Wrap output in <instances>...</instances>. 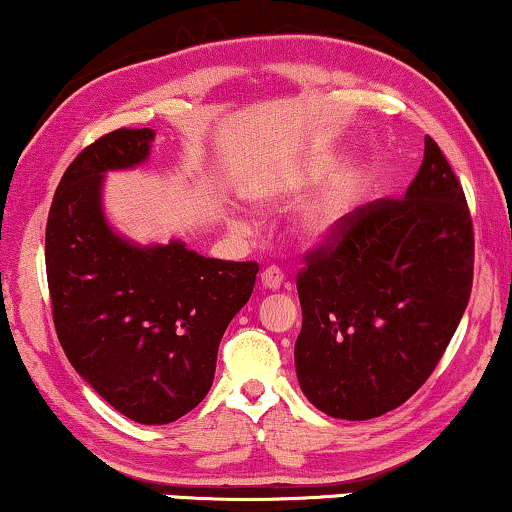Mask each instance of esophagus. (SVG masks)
Masks as SVG:
<instances>
[{"instance_id": "34e87169", "label": "esophagus", "mask_w": 512, "mask_h": 512, "mask_svg": "<svg viewBox=\"0 0 512 512\" xmlns=\"http://www.w3.org/2000/svg\"><path fill=\"white\" fill-rule=\"evenodd\" d=\"M261 282H263L265 289H270V291H277L279 286L284 284V272L279 270L277 265H270V268H265V270H263V275H261Z\"/></svg>"}]
</instances>
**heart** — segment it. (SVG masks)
Segmentation results:
<instances>
[{
    "mask_svg": "<svg viewBox=\"0 0 512 512\" xmlns=\"http://www.w3.org/2000/svg\"><path fill=\"white\" fill-rule=\"evenodd\" d=\"M256 198H268V193H258ZM347 212V200L345 195L331 193L326 198H321L310 205L300 216V233H303L307 240H326L328 235H333L338 226L345 219ZM233 226H240V223H233Z\"/></svg>",
    "mask_w": 512,
    "mask_h": 512,
    "instance_id": "1",
    "label": "heart"
}]
</instances>
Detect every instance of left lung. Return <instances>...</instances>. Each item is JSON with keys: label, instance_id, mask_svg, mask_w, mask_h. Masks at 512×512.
Wrapping results in <instances>:
<instances>
[{"label": "left lung", "instance_id": "left-lung-1", "mask_svg": "<svg viewBox=\"0 0 512 512\" xmlns=\"http://www.w3.org/2000/svg\"><path fill=\"white\" fill-rule=\"evenodd\" d=\"M296 373L328 417L363 422L429 380L471 298L473 221L431 137L403 198L347 214L298 272Z\"/></svg>", "mask_w": 512, "mask_h": 512}]
</instances>
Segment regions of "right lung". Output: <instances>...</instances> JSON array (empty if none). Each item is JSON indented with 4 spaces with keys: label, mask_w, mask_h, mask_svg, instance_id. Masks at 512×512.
Here are the masks:
<instances>
[{
    "label": "right lung",
    "mask_w": 512,
    "mask_h": 512,
    "mask_svg": "<svg viewBox=\"0 0 512 512\" xmlns=\"http://www.w3.org/2000/svg\"><path fill=\"white\" fill-rule=\"evenodd\" d=\"M153 135L114 130L72 160L48 212L46 277L76 373L132 422L170 424L212 389L219 342L258 263L205 258L179 240L139 247L111 230L104 172L144 163Z\"/></svg>",
    "instance_id": "obj_1"
}]
</instances>
